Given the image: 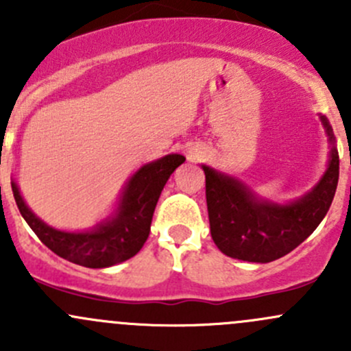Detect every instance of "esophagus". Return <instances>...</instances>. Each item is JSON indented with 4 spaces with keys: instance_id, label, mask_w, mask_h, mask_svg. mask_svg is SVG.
Wrapping results in <instances>:
<instances>
[{
    "instance_id": "1",
    "label": "esophagus",
    "mask_w": 351,
    "mask_h": 351,
    "mask_svg": "<svg viewBox=\"0 0 351 351\" xmlns=\"http://www.w3.org/2000/svg\"><path fill=\"white\" fill-rule=\"evenodd\" d=\"M202 156V153L198 149H190L189 151V159H192V161H195V159H198Z\"/></svg>"
}]
</instances>
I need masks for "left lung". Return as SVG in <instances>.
<instances>
[{
  "instance_id": "8db88e82",
  "label": "left lung",
  "mask_w": 351,
  "mask_h": 351,
  "mask_svg": "<svg viewBox=\"0 0 351 351\" xmlns=\"http://www.w3.org/2000/svg\"><path fill=\"white\" fill-rule=\"evenodd\" d=\"M319 119L329 143L326 171L309 192L292 202L268 200L236 176L202 165L210 234L226 256L270 263L309 238L328 214L338 186L339 158L328 119Z\"/></svg>"
}]
</instances>
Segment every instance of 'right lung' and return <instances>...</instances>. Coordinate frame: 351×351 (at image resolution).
Segmentation results:
<instances>
[{"label":"right lung","instance_id":"right-lung-1","mask_svg":"<svg viewBox=\"0 0 351 351\" xmlns=\"http://www.w3.org/2000/svg\"><path fill=\"white\" fill-rule=\"evenodd\" d=\"M182 162L185 156L166 154L141 166L127 180L112 214L86 231H62L45 224L28 207L15 182L12 190L20 214L49 250L81 267L107 268L139 253L149 236L158 198Z\"/></svg>","mask_w":351,"mask_h":351}]
</instances>
